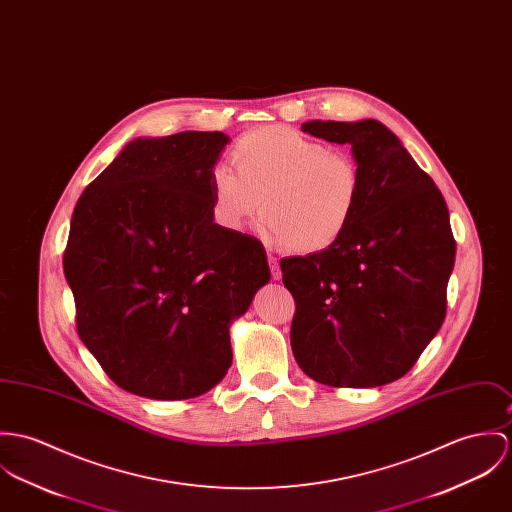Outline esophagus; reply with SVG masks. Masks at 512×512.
<instances>
[{"mask_svg": "<svg viewBox=\"0 0 512 512\" xmlns=\"http://www.w3.org/2000/svg\"><path fill=\"white\" fill-rule=\"evenodd\" d=\"M268 264H270V270H272V278L279 281L281 279V270H279L278 260L272 254H268Z\"/></svg>", "mask_w": 512, "mask_h": 512, "instance_id": "34e87169", "label": "esophagus"}]
</instances>
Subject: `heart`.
Returning <instances> with one entry per match:
<instances>
[{"label":"heart","mask_w":512,"mask_h":512,"mask_svg":"<svg viewBox=\"0 0 512 512\" xmlns=\"http://www.w3.org/2000/svg\"><path fill=\"white\" fill-rule=\"evenodd\" d=\"M233 170L211 174V213L225 231H240L262 207L258 234L272 248L313 256L348 233L362 176L344 152L291 127H260L234 142Z\"/></svg>","instance_id":"b5f03b06"}]
</instances>
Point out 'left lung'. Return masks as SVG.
Here are the masks:
<instances>
[{"instance_id":"left-lung-1","label":"left lung","mask_w":512,"mask_h":512,"mask_svg":"<svg viewBox=\"0 0 512 512\" xmlns=\"http://www.w3.org/2000/svg\"><path fill=\"white\" fill-rule=\"evenodd\" d=\"M303 133L348 144L362 201L323 254L279 262L295 299L291 350L330 387H379L409 372L446 317L456 240L446 201L383 123L307 121Z\"/></svg>"}]
</instances>
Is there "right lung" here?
<instances>
[{
  "instance_id": "obj_1",
  "label": "right lung",
  "mask_w": 512,
  "mask_h": 512,
  "mask_svg": "<svg viewBox=\"0 0 512 512\" xmlns=\"http://www.w3.org/2000/svg\"><path fill=\"white\" fill-rule=\"evenodd\" d=\"M231 139L184 131L131 140L76 203L64 276L78 334L121 389L178 401L233 364L231 325L272 274L262 242L211 213Z\"/></svg>"
}]
</instances>
